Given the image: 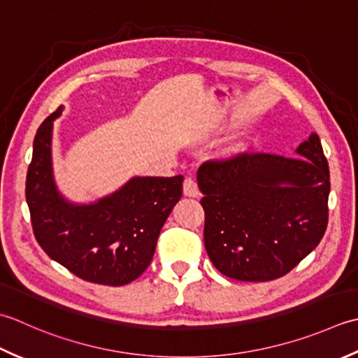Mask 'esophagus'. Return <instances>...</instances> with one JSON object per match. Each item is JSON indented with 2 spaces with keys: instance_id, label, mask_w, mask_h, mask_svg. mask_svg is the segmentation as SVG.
<instances>
[{
  "instance_id": "1",
  "label": "esophagus",
  "mask_w": 358,
  "mask_h": 358,
  "mask_svg": "<svg viewBox=\"0 0 358 358\" xmlns=\"http://www.w3.org/2000/svg\"><path fill=\"white\" fill-rule=\"evenodd\" d=\"M184 194L189 196V198H196V196L199 194L198 184H196V180L193 178L187 176L184 179Z\"/></svg>"
}]
</instances>
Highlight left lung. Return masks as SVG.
Instances as JSON below:
<instances>
[{
    "mask_svg": "<svg viewBox=\"0 0 358 358\" xmlns=\"http://www.w3.org/2000/svg\"><path fill=\"white\" fill-rule=\"evenodd\" d=\"M296 155L244 152L199 166L203 244L222 275L281 278L320 244L329 220V165L317 134Z\"/></svg>",
    "mask_w": 358,
    "mask_h": 358,
    "instance_id": "left-lung-1",
    "label": "left lung"
}]
</instances>
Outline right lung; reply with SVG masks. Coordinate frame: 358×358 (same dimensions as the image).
<instances>
[{"label":"right lung","mask_w":358,"mask_h":358,"mask_svg":"<svg viewBox=\"0 0 358 358\" xmlns=\"http://www.w3.org/2000/svg\"><path fill=\"white\" fill-rule=\"evenodd\" d=\"M34 138L26 201L36 243L49 258L85 281L123 286L138 278L152 259L159 233L182 196V176L134 178L91 206H74L57 192L50 166L52 122Z\"/></svg>","instance_id":"1"}]
</instances>
